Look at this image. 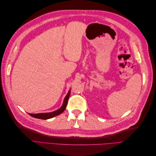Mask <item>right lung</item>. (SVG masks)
<instances>
[{"label": "right lung", "instance_id": "1", "mask_svg": "<svg viewBox=\"0 0 156 156\" xmlns=\"http://www.w3.org/2000/svg\"><path fill=\"white\" fill-rule=\"evenodd\" d=\"M69 95H70V90L68 91V93L66 95V96L65 97L62 107H61L60 108H58V109H57L56 111H55L51 112L38 113V114H30V113H29V114L31 116L36 118V119H42V120L49 119H51V118H53L56 116H57V115L61 114V113H62L65 110L66 107V106H67V103H68Z\"/></svg>", "mask_w": 156, "mask_h": 156}]
</instances>
